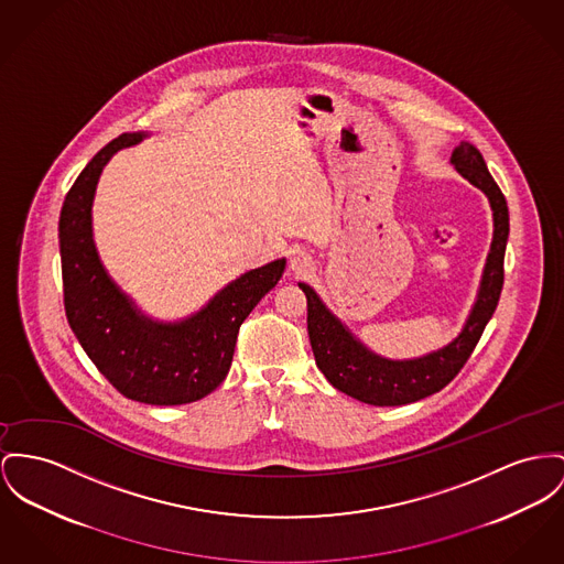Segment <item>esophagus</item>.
Masks as SVG:
<instances>
[{"mask_svg":"<svg viewBox=\"0 0 564 564\" xmlns=\"http://www.w3.org/2000/svg\"><path fill=\"white\" fill-rule=\"evenodd\" d=\"M289 267L293 269V273H305L307 269H310V259L303 254V252H293L291 254V261H289Z\"/></svg>","mask_w":564,"mask_h":564,"instance_id":"esophagus-1","label":"esophagus"}]
</instances>
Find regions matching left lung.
Here are the masks:
<instances>
[{"label":"left lung","instance_id":"left-lung-1","mask_svg":"<svg viewBox=\"0 0 564 564\" xmlns=\"http://www.w3.org/2000/svg\"><path fill=\"white\" fill-rule=\"evenodd\" d=\"M451 164H455L457 173L473 186L486 192L494 212V239L475 307L462 334L445 348L409 361L384 359L355 338L307 284H300L307 300V334L318 370L338 391L359 402L372 406H402L447 387L473 355L500 300L509 237L505 194L489 175L486 160L475 145L459 143L451 153Z\"/></svg>","mask_w":564,"mask_h":564}]
</instances>
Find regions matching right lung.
I'll return each mask as SVG.
<instances>
[{
	"instance_id": "add662e5",
	"label": "right lung",
	"mask_w": 564,
	"mask_h": 564,
	"mask_svg": "<svg viewBox=\"0 0 564 564\" xmlns=\"http://www.w3.org/2000/svg\"><path fill=\"white\" fill-rule=\"evenodd\" d=\"M143 137H117L89 160L66 194L59 216L64 305L83 350L121 395L177 406L205 398L225 380L241 323L278 284L286 261L243 273L182 323L143 316L105 271L91 235V203L105 164Z\"/></svg>"
}]
</instances>
